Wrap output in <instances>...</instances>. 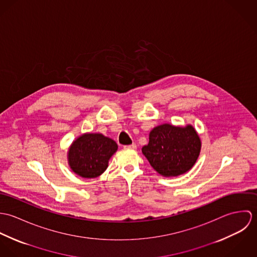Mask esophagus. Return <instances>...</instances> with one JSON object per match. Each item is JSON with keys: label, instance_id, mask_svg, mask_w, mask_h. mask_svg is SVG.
I'll list each match as a JSON object with an SVG mask.
<instances>
[{"label": "esophagus", "instance_id": "34e87169", "mask_svg": "<svg viewBox=\"0 0 257 257\" xmlns=\"http://www.w3.org/2000/svg\"><path fill=\"white\" fill-rule=\"evenodd\" d=\"M125 148H130V149H137V145L136 144H132L130 146H124Z\"/></svg>", "mask_w": 257, "mask_h": 257}]
</instances>
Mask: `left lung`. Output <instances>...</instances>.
Returning a JSON list of instances; mask_svg holds the SVG:
<instances>
[{"label":"left lung","mask_w":257,"mask_h":257,"mask_svg":"<svg viewBox=\"0 0 257 257\" xmlns=\"http://www.w3.org/2000/svg\"><path fill=\"white\" fill-rule=\"evenodd\" d=\"M201 150V141L192 125L185 127L168 123L154 127L143 153L150 165L165 177L178 176L189 171Z\"/></svg>","instance_id":"left-lung-1"}]
</instances>
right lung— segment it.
<instances>
[{"instance_id":"add662e5","label":"right lung","mask_w":257,"mask_h":257,"mask_svg":"<svg viewBox=\"0 0 257 257\" xmlns=\"http://www.w3.org/2000/svg\"><path fill=\"white\" fill-rule=\"evenodd\" d=\"M116 149L117 145L111 139L101 134H85L69 148V165L81 177L96 178L107 169L109 159Z\"/></svg>"}]
</instances>
